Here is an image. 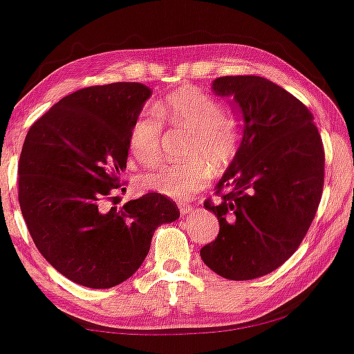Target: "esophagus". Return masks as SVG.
Returning a JSON list of instances; mask_svg holds the SVG:
<instances>
[{
	"mask_svg": "<svg viewBox=\"0 0 354 354\" xmlns=\"http://www.w3.org/2000/svg\"><path fill=\"white\" fill-rule=\"evenodd\" d=\"M193 204H189V203H181L180 204V211H181V214L183 216H186V214H191V212H193Z\"/></svg>",
	"mask_w": 354,
	"mask_h": 354,
	"instance_id": "1",
	"label": "esophagus"
}]
</instances>
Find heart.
Instances as JSON below:
<instances>
[{
  "label": "heart",
  "instance_id": "b5f03b06",
  "mask_svg": "<svg viewBox=\"0 0 354 354\" xmlns=\"http://www.w3.org/2000/svg\"><path fill=\"white\" fill-rule=\"evenodd\" d=\"M155 111L145 110L130 129L129 145L133 156L145 166L161 160L163 122L173 129L191 133L188 158L185 165L163 166L145 176V186L174 199H188L206 188L216 171L227 166L241 143L239 122L224 113L223 104L198 87L178 88L156 102Z\"/></svg>",
  "mask_w": 354,
  "mask_h": 354
}]
</instances>
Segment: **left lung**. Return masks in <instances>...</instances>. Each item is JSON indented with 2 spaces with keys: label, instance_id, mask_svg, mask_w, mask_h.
Here are the masks:
<instances>
[{
  "label": "left lung",
  "instance_id": "left-lung-1",
  "mask_svg": "<svg viewBox=\"0 0 354 354\" xmlns=\"http://www.w3.org/2000/svg\"><path fill=\"white\" fill-rule=\"evenodd\" d=\"M212 91L239 105L244 135L216 186L218 203L204 201L219 234L201 259L224 279L252 280L282 266L304 241L322 199L325 150L312 112L280 85L225 75Z\"/></svg>",
  "mask_w": 354,
  "mask_h": 354
}]
</instances>
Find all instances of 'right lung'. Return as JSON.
<instances>
[{"label":"right lung","mask_w":354,"mask_h":354,"mask_svg":"<svg viewBox=\"0 0 354 354\" xmlns=\"http://www.w3.org/2000/svg\"><path fill=\"white\" fill-rule=\"evenodd\" d=\"M150 93L138 82L80 88L34 122L24 140L18 199L28 231L42 257L84 287L110 288L133 275L155 229L180 218L161 193L104 209L122 186L130 129Z\"/></svg>","instance_id":"right-lung-1"}]
</instances>
